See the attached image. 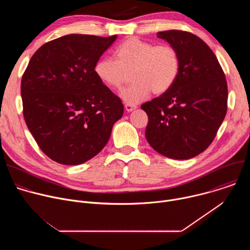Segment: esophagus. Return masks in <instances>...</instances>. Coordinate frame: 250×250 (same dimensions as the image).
Here are the masks:
<instances>
[{
	"label": "esophagus",
	"mask_w": 250,
	"mask_h": 250,
	"mask_svg": "<svg viewBox=\"0 0 250 250\" xmlns=\"http://www.w3.org/2000/svg\"><path fill=\"white\" fill-rule=\"evenodd\" d=\"M125 111L126 112H131V111H133V110H135L136 109V105L135 104H125Z\"/></svg>",
	"instance_id": "obj_1"
}]
</instances>
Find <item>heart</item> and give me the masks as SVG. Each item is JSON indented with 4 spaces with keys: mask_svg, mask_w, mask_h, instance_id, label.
Listing matches in <instances>:
<instances>
[{
    "mask_svg": "<svg viewBox=\"0 0 250 250\" xmlns=\"http://www.w3.org/2000/svg\"><path fill=\"white\" fill-rule=\"evenodd\" d=\"M115 59L102 57L95 63L94 73L108 88L119 90L126 74L133 81L121 97L129 104L146 99L149 94L167 92L180 72V56L170 44L154 45L151 42L129 38L114 50Z\"/></svg>",
    "mask_w": 250,
    "mask_h": 250,
    "instance_id": "heart-1",
    "label": "heart"
}]
</instances>
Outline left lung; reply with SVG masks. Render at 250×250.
<instances>
[{
  "instance_id": "8db88e82",
  "label": "left lung",
  "mask_w": 250,
  "mask_h": 250,
  "mask_svg": "<svg viewBox=\"0 0 250 250\" xmlns=\"http://www.w3.org/2000/svg\"><path fill=\"white\" fill-rule=\"evenodd\" d=\"M180 56V72L165 93L141 104L148 116L146 137L158 153L190 159L216 137L228 110V84L217 56L197 35L184 30L157 32Z\"/></svg>"
}]
</instances>
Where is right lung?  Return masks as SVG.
I'll return each instance as SVG.
<instances>
[{
	"label": "right lung",
	"instance_id": "add662e5",
	"mask_svg": "<svg viewBox=\"0 0 250 250\" xmlns=\"http://www.w3.org/2000/svg\"><path fill=\"white\" fill-rule=\"evenodd\" d=\"M116 40L67 34L29 60L21 84L23 118L40 148L57 163L78 165L96 156L123 117L122 100L94 73Z\"/></svg>",
	"mask_w": 250,
	"mask_h": 250
}]
</instances>
